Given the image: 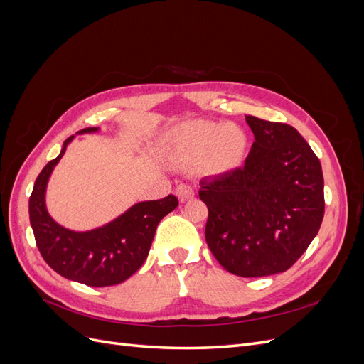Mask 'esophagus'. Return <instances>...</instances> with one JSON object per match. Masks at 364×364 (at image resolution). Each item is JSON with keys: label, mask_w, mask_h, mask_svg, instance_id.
I'll list each match as a JSON object with an SVG mask.
<instances>
[{"label": "esophagus", "mask_w": 364, "mask_h": 364, "mask_svg": "<svg viewBox=\"0 0 364 364\" xmlns=\"http://www.w3.org/2000/svg\"><path fill=\"white\" fill-rule=\"evenodd\" d=\"M194 190L191 188L190 185H185V183H182V185H179L178 188H176V196L179 197V200L181 202H186V200H191L193 197H194Z\"/></svg>", "instance_id": "esophagus-1"}]
</instances>
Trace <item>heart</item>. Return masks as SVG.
<instances>
[{
  "label": "heart",
  "instance_id": "1",
  "mask_svg": "<svg viewBox=\"0 0 364 364\" xmlns=\"http://www.w3.org/2000/svg\"><path fill=\"white\" fill-rule=\"evenodd\" d=\"M168 149L176 161L199 162L208 158L214 173H229L243 162L247 136L237 124L188 121L170 132Z\"/></svg>",
  "mask_w": 364,
  "mask_h": 364
}]
</instances>
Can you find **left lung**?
I'll return each mask as SVG.
<instances>
[{"label":"left lung","mask_w":364,"mask_h":364,"mask_svg":"<svg viewBox=\"0 0 364 364\" xmlns=\"http://www.w3.org/2000/svg\"><path fill=\"white\" fill-rule=\"evenodd\" d=\"M243 167L200 181L205 238L220 266L243 278L289 270L321 229L322 165L299 132L252 115Z\"/></svg>","instance_id":"left-lung-1"}]
</instances>
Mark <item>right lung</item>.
Returning <instances> with one entry per match:
<instances>
[{
	"mask_svg": "<svg viewBox=\"0 0 364 364\" xmlns=\"http://www.w3.org/2000/svg\"><path fill=\"white\" fill-rule=\"evenodd\" d=\"M98 130L100 127H87L77 135ZM74 138L73 135L63 142L59 156L43 167L33 186L28 200L33 234L42 258L60 277L90 287L121 284L144 264L159 222L179 202L173 194L161 200L138 202L109 223L90 230H73L59 225L47 209V186Z\"/></svg>",
	"mask_w": 364,
	"mask_h": 364,
	"instance_id": "right-lung-1",
	"label": "right lung"
}]
</instances>
